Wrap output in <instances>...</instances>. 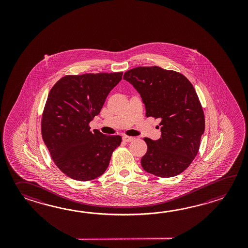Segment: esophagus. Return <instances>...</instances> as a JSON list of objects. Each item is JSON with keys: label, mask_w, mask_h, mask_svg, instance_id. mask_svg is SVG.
I'll list each match as a JSON object with an SVG mask.
<instances>
[{"label": "esophagus", "mask_w": 248, "mask_h": 248, "mask_svg": "<svg viewBox=\"0 0 248 248\" xmlns=\"http://www.w3.org/2000/svg\"><path fill=\"white\" fill-rule=\"evenodd\" d=\"M122 139H123V141L126 142H130L135 139V137H127V136H124V137H122Z\"/></svg>", "instance_id": "34e87169"}]
</instances>
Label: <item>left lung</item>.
Masks as SVG:
<instances>
[{"mask_svg": "<svg viewBox=\"0 0 248 248\" xmlns=\"http://www.w3.org/2000/svg\"><path fill=\"white\" fill-rule=\"evenodd\" d=\"M142 97L146 117L160 119L161 137L143 138L147 153L142 169L159 177H172L187 169L200 149L205 116L195 89L183 74L158 66L136 67L124 74Z\"/></svg>", "mask_w": 248, "mask_h": 248, "instance_id": "8db88e82", "label": "left lung"}]
</instances>
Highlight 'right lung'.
<instances>
[{"label": "right lung", "instance_id": "obj_1", "mask_svg": "<svg viewBox=\"0 0 248 248\" xmlns=\"http://www.w3.org/2000/svg\"><path fill=\"white\" fill-rule=\"evenodd\" d=\"M122 74L66 75L49 91L42 113V139L57 167L72 179L84 182L102 175L122 142L120 136L90 131L89 124Z\"/></svg>", "mask_w": 248, "mask_h": 248}]
</instances>
